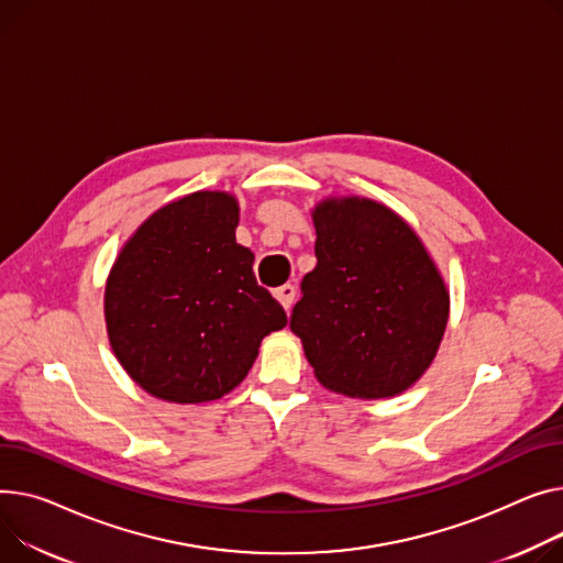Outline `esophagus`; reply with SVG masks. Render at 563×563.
Wrapping results in <instances>:
<instances>
[{"label":"esophagus","mask_w":563,"mask_h":563,"mask_svg":"<svg viewBox=\"0 0 563 563\" xmlns=\"http://www.w3.org/2000/svg\"><path fill=\"white\" fill-rule=\"evenodd\" d=\"M274 296L278 298V303H280L285 310H289V308H291V303H294L296 289H294V285H283V287H278V289L274 291Z\"/></svg>","instance_id":"obj_1"}]
</instances>
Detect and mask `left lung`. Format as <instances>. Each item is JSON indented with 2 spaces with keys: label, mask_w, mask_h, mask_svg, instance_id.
Masks as SVG:
<instances>
[{
  "label": "left lung",
  "mask_w": 563,
  "mask_h": 563,
  "mask_svg": "<svg viewBox=\"0 0 563 563\" xmlns=\"http://www.w3.org/2000/svg\"><path fill=\"white\" fill-rule=\"evenodd\" d=\"M317 267L289 328L317 380L349 398H391L437 357L451 291L409 223L366 197H328L312 208Z\"/></svg>",
  "instance_id": "left-lung-1"
}]
</instances>
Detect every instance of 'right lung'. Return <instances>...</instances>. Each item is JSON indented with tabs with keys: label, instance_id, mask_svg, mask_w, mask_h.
I'll return each mask as SVG.
<instances>
[{
	"label": "right lung",
	"instance_id": "right-lung-1",
	"mask_svg": "<svg viewBox=\"0 0 563 563\" xmlns=\"http://www.w3.org/2000/svg\"><path fill=\"white\" fill-rule=\"evenodd\" d=\"M238 197L199 190L148 214L103 291L106 332L129 378L154 398L195 405L233 391L262 340L287 325L238 244Z\"/></svg>",
	"mask_w": 563,
	"mask_h": 563
}]
</instances>
